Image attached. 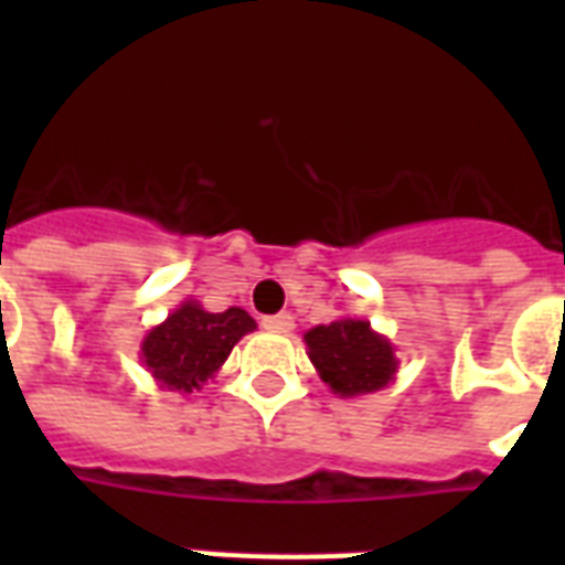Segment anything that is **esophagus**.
I'll return each mask as SVG.
<instances>
[{"label": "esophagus", "instance_id": "esophagus-1", "mask_svg": "<svg viewBox=\"0 0 565 565\" xmlns=\"http://www.w3.org/2000/svg\"><path fill=\"white\" fill-rule=\"evenodd\" d=\"M264 328L275 331V334H290L296 326H292L290 313H275V317H264Z\"/></svg>", "mask_w": 565, "mask_h": 565}]
</instances>
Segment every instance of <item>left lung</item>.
<instances>
[{"label": "left lung", "mask_w": 565, "mask_h": 565, "mask_svg": "<svg viewBox=\"0 0 565 565\" xmlns=\"http://www.w3.org/2000/svg\"><path fill=\"white\" fill-rule=\"evenodd\" d=\"M305 343L319 377L340 398L377 393L393 384L398 372L393 343L366 319L343 317L331 326L310 328Z\"/></svg>", "instance_id": "8db88e82"}]
</instances>
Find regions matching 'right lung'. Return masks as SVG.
<instances>
[{
	"label": "right lung",
	"mask_w": 565,
	"mask_h": 565,
	"mask_svg": "<svg viewBox=\"0 0 565 565\" xmlns=\"http://www.w3.org/2000/svg\"><path fill=\"white\" fill-rule=\"evenodd\" d=\"M255 328L257 322L243 308L211 313L188 299L161 326L146 331L140 361L161 386L193 393L222 370L231 349Z\"/></svg>",
	"instance_id": "add662e5"
}]
</instances>
